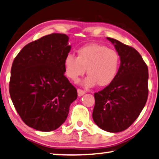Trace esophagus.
Masks as SVG:
<instances>
[{"mask_svg":"<svg viewBox=\"0 0 159 159\" xmlns=\"http://www.w3.org/2000/svg\"><path fill=\"white\" fill-rule=\"evenodd\" d=\"M77 92H78V97H81V96H83V95H84V94H85V93H86L85 91H84V90H82V89H78Z\"/></svg>","mask_w":159,"mask_h":159,"instance_id":"34e87169","label":"esophagus"}]
</instances>
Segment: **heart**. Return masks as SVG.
<instances>
[{"label":"heart","instance_id":"obj_1","mask_svg":"<svg viewBox=\"0 0 159 159\" xmlns=\"http://www.w3.org/2000/svg\"><path fill=\"white\" fill-rule=\"evenodd\" d=\"M120 56L118 52L106 46L90 43L77 50V57L67 54L63 60L65 75L77 83L86 72L89 75L84 85L92 87L98 84L100 86L111 84L117 76L120 67Z\"/></svg>","mask_w":159,"mask_h":159}]
</instances>
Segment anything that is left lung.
I'll use <instances>...</instances> for the list:
<instances>
[{"label": "left lung", "instance_id": "1", "mask_svg": "<svg viewBox=\"0 0 159 159\" xmlns=\"http://www.w3.org/2000/svg\"><path fill=\"white\" fill-rule=\"evenodd\" d=\"M120 56L119 71L104 89L94 93L92 117L109 132L125 130L137 119L148 95V69L139 53L117 40L107 38Z\"/></svg>", "mask_w": 159, "mask_h": 159}]
</instances>
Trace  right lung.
Wrapping results in <instances>:
<instances>
[{
	"mask_svg": "<svg viewBox=\"0 0 159 159\" xmlns=\"http://www.w3.org/2000/svg\"><path fill=\"white\" fill-rule=\"evenodd\" d=\"M69 37L52 33L24 46L12 64L11 99L25 124L51 132L65 121L77 90L65 76Z\"/></svg>",
	"mask_w": 159,
	"mask_h": 159,
	"instance_id": "1",
	"label": "right lung"
}]
</instances>
